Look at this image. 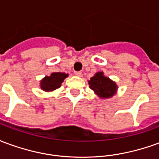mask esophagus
Returning a JSON list of instances; mask_svg holds the SVG:
<instances>
[{
	"label": "esophagus",
	"instance_id": "esophagus-1",
	"mask_svg": "<svg viewBox=\"0 0 159 159\" xmlns=\"http://www.w3.org/2000/svg\"><path fill=\"white\" fill-rule=\"evenodd\" d=\"M75 75L77 76H80V77H82V76H83V73H82V71H76V72H75Z\"/></svg>",
	"mask_w": 159,
	"mask_h": 159
}]
</instances>
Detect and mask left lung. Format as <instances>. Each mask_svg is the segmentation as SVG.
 <instances>
[{"label":"left lung","mask_w":159,"mask_h":159,"mask_svg":"<svg viewBox=\"0 0 159 159\" xmlns=\"http://www.w3.org/2000/svg\"><path fill=\"white\" fill-rule=\"evenodd\" d=\"M89 88L100 99H110L113 97L117 91V83L104 75L103 71L94 74L89 80Z\"/></svg>","instance_id":"left-lung-1"}]
</instances>
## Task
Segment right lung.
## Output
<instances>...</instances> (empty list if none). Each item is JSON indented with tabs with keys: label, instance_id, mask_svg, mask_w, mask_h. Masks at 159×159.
<instances>
[{
	"label": "right lung",
	"instance_id": "add662e5",
	"mask_svg": "<svg viewBox=\"0 0 159 159\" xmlns=\"http://www.w3.org/2000/svg\"><path fill=\"white\" fill-rule=\"evenodd\" d=\"M68 74L63 72H53L50 76H46L40 82V87L43 91L52 92L61 87V83L64 82Z\"/></svg>",
	"mask_w": 159,
	"mask_h": 159
}]
</instances>
